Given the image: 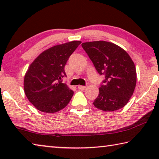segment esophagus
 I'll use <instances>...</instances> for the list:
<instances>
[{
	"mask_svg": "<svg viewBox=\"0 0 159 159\" xmlns=\"http://www.w3.org/2000/svg\"><path fill=\"white\" fill-rule=\"evenodd\" d=\"M86 88H87V87H86V86H84V85H78V88H79V90H85Z\"/></svg>",
	"mask_w": 159,
	"mask_h": 159,
	"instance_id": "34e87169",
	"label": "esophagus"
}]
</instances>
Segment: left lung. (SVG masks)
Here are the masks:
<instances>
[{
  "label": "left lung",
  "mask_w": 159,
  "mask_h": 159,
  "mask_svg": "<svg viewBox=\"0 0 159 159\" xmlns=\"http://www.w3.org/2000/svg\"><path fill=\"white\" fill-rule=\"evenodd\" d=\"M81 45L98 73L105 76L94 106L104 111L123 108L133 95L137 81L135 66L130 55L111 42H86Z\"/></svg>",
  "instance_id": "1"
}]
</instances>
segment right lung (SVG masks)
<instances>
[{
  "label": "right lung",
  "instance_id": "obj_1",
  "mask_svg": "<svg viewBox=\"0 0 159 159\" xmlns=\"http://www.w3.org/2000/svg\"><path fill=\"white\" fill-rule=\"evenodd\" d=\"M81 41H74L55 45L45 50L29 66L24 80V90L29 101L44 113H55L71 100L74 91L61 78L66 76L64 66Z\"/></svg>",
  "mask_w": 159,
  "mask_h": 159
}]
</instances>
